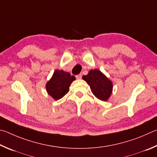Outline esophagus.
I'll return each mask as SVG.
<instances>
[{
	"label": "esophagus",
	"instance_id": "34e87169",
	"mask_svg": "<svg viewBox=\"0 0 157 157\" xmlns=\"http://www.w3.org/2000/svg\"><path fill=\"white\" fill-rule=\"evenodd\" d=\"M76 78L77 79H81L82 78V75H81V74H78V75L76 76Z\"/></svg>",
	"mask_w": 157,
	"mask_h": 157
}]
</instances>
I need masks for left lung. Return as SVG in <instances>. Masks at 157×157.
<instances>
[{
	"label": "left lung",
	"mask_w": 157,
	"mask_h": 157,
	"mask_svg": "<svg viewBox=\"0 0 157 157\" xmlns=\"http://www.w3.org/2000/svg\"><path fill=\"white\" fill-rule=\"evenodd\" d=\"M83 79L87 82L91 91L96 97L103 101H106L112 92V82L100 70H91Z\"/></svg>",
	"instance_id": "obj_1"
}]
</instances>
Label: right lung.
I'll list each match as a JSON object with an SVG mask.
<instances>
[{"instance_id": "obj_1", "label": "right lung", "mask_w": 157, "mask_h": 157, "mask_svg": "<svg viewBox=\"0 0 157 157\" xmlns=\"http://www.w3.org/2000/svg\"><path fill=\"white\" fill-rule=\"evenodd\" d=\"M75 79V77L69 72L56 70L46 84L47 92L54 100H59L69 92L71 83Z\"/></svg>"}]
</instances>
